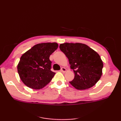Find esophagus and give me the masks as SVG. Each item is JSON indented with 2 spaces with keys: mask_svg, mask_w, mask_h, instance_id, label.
<instances>
[{
  "mask_svg": "<svg viewBox=\"0 0 121 121\" xmlns=\"http://www.w3.org/2000/svg\"><path fill=\"white\" fill-rule=\"evenodd\" d=\"M66 69L65 68H62L61 69V71L62 72H65L66 71Z\"/></svg>",
  "mask_w": 121,
  "mask_h": 121,
  "instance_id": "obj_1",
  "label": "esophagus"
}]
</instances>
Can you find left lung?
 <instances>
[{
  "label": "left lung",
  "instance_id": "left-lung-1",
  "mask_svg": "<svg viewBox=\"0 0 121 121\" xmlns=\"http://www.w3.org/2000/svg\"><path fill=\"white\" fill-rule=\"evenodd\" d=\"M59 47L68 58L71 69L75 74L70 83L78 90L94 86L101 78L104 66L98 53L81 43H65Z\"/></svg>",
  "mask_w": 121,
  "mask_h": 121
}]
</instances>
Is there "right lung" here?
Returning <instances> with one entry per match:
<instances>
[{"label":"right lung","mask_w":121,"mask_h":121,"mask_svg":"<svg viewBox=\"0 0 121 121\" xmlns=\"http://www.w3.org/2000/svg\"><path fill=\"white\" fill-rule=\"evenodd\" d=\"M58 47L56 43H38L21 56L17 72L25 85L34 89H40L51 81L55 73L51 71L49 56Z\"/></svg>","instance_id":"right-lung-1"}]
</instances>
